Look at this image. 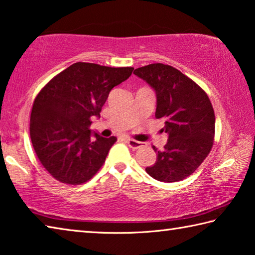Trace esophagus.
<instances>
[{"mask_svg": "<svg viewBox=\"0 0 255 255\" xmlns=\"http://www.w3.org/2000/svg\"><path fill=\"white\" fill-rule=\"evenodd\" d=\"M127 143L128 144V146H130L131 149H139V148H141V146H143V143H142V142L133 140V139H128Z\"/></svg>", "mask_w": 255, "mask_h": 255, "instance_id": "34e87169", "label": "esophagus"}]
</instances>
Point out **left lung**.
<instances>
[{
    "instance_id": "left-lung-1",
    "label": "left lung",
    "mask_w": 255,
    "mask_h": 255,
    "mask_svg": "<svg viewBox=\"0 0 255 255\" xmlns=\"http://www.w3.org/2000/svg\"><path fill=\"white\" fill-rule=\"evenodd\" d=\"M157 94L155 118L164 120L168 142L145 171L159 181L175 182L194 173L211 152L215 114L204 89L180 70L163 64L140 67L133 73Z\"/></svg>"
}]
</instances>
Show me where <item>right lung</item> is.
<instances>
[{"instance_id":"1","label":"right lung","mask_w":255,"mask_h":255,"mask_svg":"<svg viewBox=\"0 0 255 255\" xmlns=\"http://www.w3.org/2000/svg\"><path fill=\"white\" fill-rule=\"evenodd\" d=\"M133 69L76 62L39 92L31 111L30 137L39 161L56 180L82 185L102 168L116 137L95 133L93 139L92 119L100 118L112 88Z\"/></svg>"}]
</instances>
